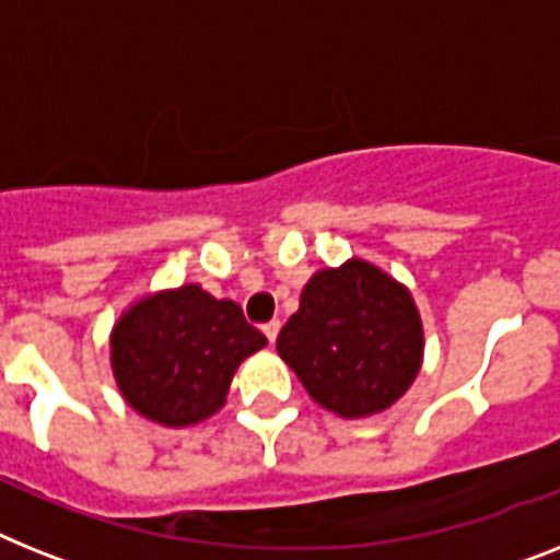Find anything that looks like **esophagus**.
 Here are the masks:
<instances>
[{"instance_id": "34e87169", "label": "esophagus", "mask_w": 560, "mask_h": 560, "mask_svg": "<svg viewBox=\"0 0 560 560\" xmlns=\"http://www.w3.org/2000/svg\"><path fill=\"white\" fill-rule=\"evenodd\" d=\"M262 335L269 337V343H275L277 335H280V320H269L266 326H262Z\"/></svg>"}]
</instances>
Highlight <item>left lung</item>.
Listing matches in <instances>:
<instances>
[{"label":"left lung","mask_w":560,"mask_h":560,"mask_svg":"<svg viewBox=\"0 0 560 560\" xmlns=\"http://www.w3.org/2000/svg\"><path fill=\"white\" fill-rule=\"evenodd\" d=\"M277 352L323 409L369 418L418 377L423 326L409 289L354 257L340 269L314 271L280 329Z\"/></svg>","instance_id":"8db88e82"}]
</instances>
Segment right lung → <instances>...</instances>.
<instances>
[{
	"label": "right lung",
	"mask_w": 560,
	"mask_h": 560,
	"mask_svg": "<svg viewBox=\"0 0 560 560\" xmlns=\"http://www.w3.org/2000/svg\"><path fill=\"white\" fill-rule=\"evenodd\" d=\"M262 346L234 300L188 283L122 312L110 331V369L133 412L177 429L220 412L237 366Z\"/></svg>",
	"instance_id": "1"
}]
</instances>
